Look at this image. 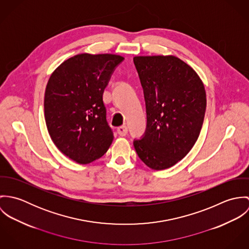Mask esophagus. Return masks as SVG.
<instances>
[{"label": "esophagus", "instance_id": "esophagus-1", "mask_svg": "<svg viewBox=\"0 0 249 249\" xmlns=\"http://www.w3.org/2000/svg\"><path fill=\"white\" fill-rule=\"evenodd\" d=\"M117 131H118V133H119L120 136H125V135L127 134V131H128V130H127V127H126L125 125H122V126L118 127Z\"/></svg>", "mask_w": 249, "mask_h": 249}]
</instances>
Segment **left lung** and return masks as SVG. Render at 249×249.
<instances>
[{"instance_id": "left-lung-1", "label": "left lung", "mask_w": 249, "mask_h": 249, "mask_svg": "<svg viewBox=\"0 0 249 249\" xmlns=\"http://www.w3.org/2000/svg\"><path fill=\"white\" fill-rule=\"evenodd\" d=\"M143 90L146 128L135 150L152 170L183 159L196 142L205 115L204 85L193 68L173 55L135 56Z\"/></svg>"}]
</instances>
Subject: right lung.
<instances>
[{"label":"right lung","instance_id":"add662e5","mask_svg":"<svg viewBox=\"0 0 249 249\" xmlns=\"http://www.w3.org/2000/svg\"><path fill=\"white\" fill-rule=\"evenodd\" d=\"M124 59L109 53L77 54L60 64L48 81L44 113L49 134L57 148L76 163L99 159L112 143L114 134L103 95Z\"/></svg>","mask_w":249,"mask_h":249}]
</instances>
